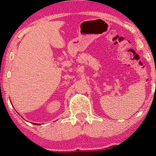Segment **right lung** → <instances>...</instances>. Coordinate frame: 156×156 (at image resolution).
<instances>
[{"label": "right lung", "mask_w": 156, "mask_h": 156, "mask_svg": "<svg viewBox=\"0 0 156 156\" xmlns=\"http://www.w3.org/2000/svg\"><path fill=\"white\" fill-rule=\"evenodd\" d=\"M33 124H35V123H33ZM36 124V123H35ZM37 125H40V123H37Z\"/></svg>", "instance_id": "add662e5"}]
</instances>
